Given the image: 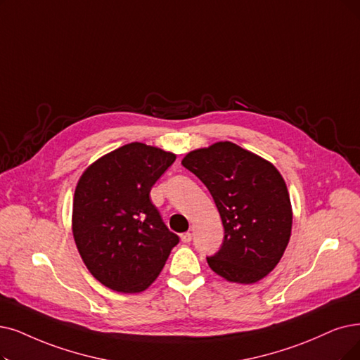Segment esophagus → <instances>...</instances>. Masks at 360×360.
<instances>
[{
	"label": "esophagus",
	"instance_id": "1",
	"mask_svg": "<svg viewBox=\"0 0 360 360\" xmlns=\"http://www.w3.org/2000/svg\"><path fill=\"white\" fill-rule=\"evenodd\" d=\"M180 238H181V242H184V243H189V242L192 240V233H191V232L181 233V235H180Z\"/></svg>",
	"mask_w": 360,
	"mask_h": 360
}]
</instances>
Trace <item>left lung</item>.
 <instances>
[{
  "mask_svg": "<svg viewBox=\"0 0 360 360\" xmlns=\"http://www.w3.org/2000/svg\"><path fill=\"white\" fill-rule=\"evenodd\" d=\"M181 164L207 186L224 227L220 250L207 257L210 267L230 282L263 279L291 236V200L279 171L230 141L193 150Z\"/></svg>",
  "mask_w": 360,
  "mask_h": 360,
  "instance_id": "left-lung-1",
  "label": "left lung"
}]
</instances>
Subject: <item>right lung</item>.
<instances>
[{
	"label": "right lung",
	"mask_w": 360,
	"mask_h": 360,
	"mask_svg": "<svg viewBox=\"0 0 360 360\" xmlns=\"http://www.w3.org/2000/svg\"><path fill=\"white\" fill-rule=\"evenodd\" d=\"M174 161V153L136 141L100 158L77 184V248L91 275L113 291H145L180 240L149 196Z\"/></svg>",
	"instance_id": "obj_1"
}]
</instances>
